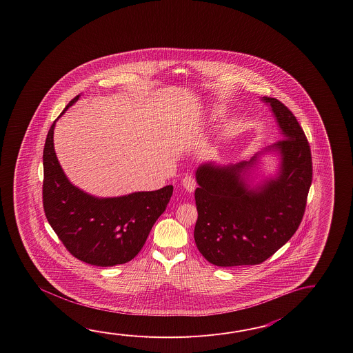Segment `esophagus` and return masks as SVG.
Returning a JSON list of instances; mask_svg holds the SVG:
<instances>
[{
	"label": "esophagus",
	"instance_id": "34e87169",
	"mask_svg": "<svg viewBox=\"0 0 353 353\" xmlns=\"http://www.w3.org/2000/svg\"><path fill=\"white\" fill-rule=\"evenodd\" d=\"M181 185L187 189L188 192H194L195 187H196V181L192 175H185L183 180H181Z\"/></svg>",
	"mask_w": 353,
	"mask_h": 353
}]
</instances>
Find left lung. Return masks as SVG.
I'll use <instances>...</instances> for the list:
<instances>
[{
	"label": "left lung",
	"instance_id": "8db88e82",
	"mask_svg": "<svg viewBox=\"0 0 353 353\" xmlns=\"http://www.w3.org/2000/svg\"><path fill=\"white\" fill-rule=\"evenodd\" d=\"M263 101L271 105L284 137L265 150L280 154L278 176L248 187L243 175L257 155L234 165L207 163L195 172V245L207 261L222 268L268 260L293 237L307 205L313 166L305 134L279 99Z\"/></svg>",
	"mask_w": 353,
	"mask_h": 353
}]
</instances>
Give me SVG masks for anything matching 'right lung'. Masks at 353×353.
Listing matches in <instances>:
<instances>
[{"label":"right lung","mask_w":353,"mask_h":353,"mask_svg":"<svg viewBox=\"0 0 353 353\" xmlns=\"http://www.w3.org/2000/svg\"><path fill=\"white\" fill-rule=\"evenodd\" d=\"M79 96L68 103L60 116ZM55 121L43 152V205L49 225L68 251L83 263L105 268L131 261L165 210L173 185L116 198H96L84 193L68 180L57 159Z\"/></svg>","instance_id":"obj_1"}]
</instances>
